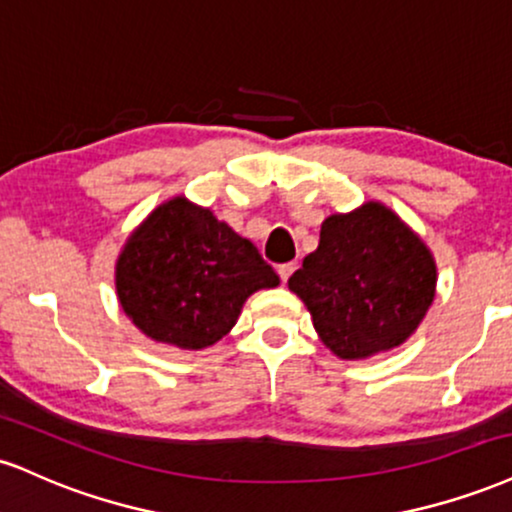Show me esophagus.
<instances>
[{
	"label": "esophagus",
	"instance_id": "esophagus-1",
	"mask_svg": "<svg viewBox=\"0 0 512 512\" xmlns=\"http://www.w3.org/2000/svg\"><path fill=\"white\" fill-rule=\"evenodd\" d=\"M294 268H297V263H294V261H290V263H280V266H278L280 280L287 282V278H290V275L294 273Z\"/></svg>",
	"mask_w": 512,
	"mask_h": 512
}]
</instances>
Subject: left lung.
<instances>
[{"label": "left lung", "instance_id": "obj_1", "mask_svg": "<svg viewBox=\"0 0 512 512\" xmlns=\"http://www.w3.org/2000/svg\"><path fill=\"white\" fill-rule=\"evenodd\" d=\"M287 285L326 347L342 359H366L417 330L434 302L436 263L393 210L371 201L330 215L318 249Z\"/></svg>", "mask_w": 512, "mask_h": 512}]
</instances>
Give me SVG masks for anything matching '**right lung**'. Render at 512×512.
Wrapping results in <instances>:
<instances>
[{
  "label": "right lung",
  "mask_w": 512,
  "mask_h": 512,
  "mask_svg": "<svg viewBox=\"0 0 512 512\" xmlns=\"http://www.w3.org/2000/svg\"><path fill=\"white\" fill-rule=\"evenodd\" d=\"M278 282L249 239L186 198L155 208L117 261L124 314L148 338L182 350L215 345L246 297Z\"/></svg>",
  "instance_id": "1"
}]
</instances>
